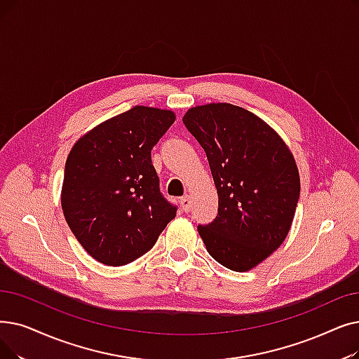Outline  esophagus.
I'll return each instance as SVG.
<instances>
[{"mask_svg": "<svg viewBox=\"0 0 359 359\" xmlns=\"http://www.w3.org/2000/svg\"><path fill=\"white\" fill-rule=\"evenodd\" d=\"M180 207H182V210H183L184 212H189V211H191L192 201H191V198H189L188 195L183 196V198L180 199Z\"/></svg>", "mask_w": 359, "mask_h": 359, "instance_id": "esophagus-1", "label": "esophagus"}]
</instances>
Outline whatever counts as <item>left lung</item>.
<instances>
[{
	"mask_svg": "<svg viewBox=\"0 0 359 359\" xmlns=\"http://www.w3.org/2000/svg\"><path fill=\"white\" fill-rule=\"evenodd\" d=\"M183 123L207 154L218 194V214L198 226L199 235L222 266L251 270L290 230L301 192L293 155L266 121L238 105H198Z\"/></svg>",
	"mask_w": 359,
	"mask_h": 359,
	"instance_id": "left-lung-1",
	"label": "left lung"
}]
</instances>
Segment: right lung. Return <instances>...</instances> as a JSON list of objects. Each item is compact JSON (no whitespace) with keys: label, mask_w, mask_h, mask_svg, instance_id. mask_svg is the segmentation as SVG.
<instances>
[{"label":"right lung","mask_w":359,"mask_h":359,"mask_svg":"<svg viewBox=\"0 0 359 359\" xmlns=\"http://www.w3.org/2000/svg\"><path fill=\"white\" fill-rule=\"evenodd\" d=\"M175 120L173 111L136 105L89 130L69 154L61 207L76 239L105 266L147 254L176 217L151 161Z\"/></svg>","instance_id":"right-lung-1"}]
</instances>
